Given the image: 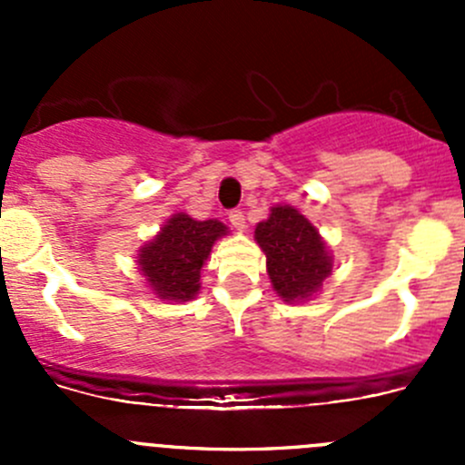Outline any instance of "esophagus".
<instances>
[{
  "label": "esophagus",
  "instance_id": "34e87169",
  "mask_svg": "<svg viewBox=\"0 0 465 465\" xmlns=\"http://www.w3.org/2000/svg\"><path fill=\"white\" fill-rule=\"evenodd\" d=\"M229 223H232V227L236 229V232H245V215H242V211H229Z\"/></svg>",
  "mask_w": 465,
  "mask_h": 465
}]
</instances>
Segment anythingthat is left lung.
I'll return each instance as SVG.
<instances>
[{"mask_svg":"<svg viewBox=\"0 0 465 465\" xmlns=\"http://www.w3.org/2000/svg\"><path fill=\"white\" fill-rule=\"evenodd\" d=\"M254 241L265 254L272 288L285 303L311 302L332 274V254L320 229L294 206H272L256 224Z\"/></svg>","mask_w":465,"mask_h":465,"instance_id":"8db88e82","label":"left lung"}]
</instances>
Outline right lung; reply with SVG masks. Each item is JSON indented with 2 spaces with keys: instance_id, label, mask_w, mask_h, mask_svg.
Here are the masks:
<instances>
[{
  "instance_id": "right-lung-1",
  "label": "right lung",
  "mask_w": 465,
  "mask_h": 465,
  "mask_svg": "<svg viewBox=\"0 0 465 465\" xmlns=\"http://www.w3.org/2000/svg\"><path fill=\"white\" fill-rule=\"evenodd\" d=\"M220 220H195L189 213H173L157 233L139 247L137 265L145 283L162 302H191L198 297L203 272L215 241L227 236Z\"/></svg>"
}]
</instances>
